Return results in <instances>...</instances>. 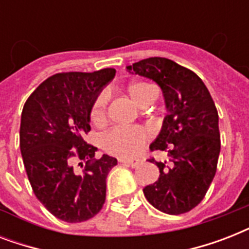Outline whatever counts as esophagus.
Returning a JSON list of instances; mask_svg holds the SVG:
<instances>
[{
	"label": "esophagus",
	"mask_w": 249,
	"mask_h": 249,
	"mask_svg": "<svg viewBox=\"0 0 249 249\" xmlns=\"http://www.w3.org/2000/svg\"><path fill=\"white\" fill-rule=\"evenodd\" d=\"M119 161L123 164H129V165L136 166V165H138V164H140L142 160L141 159H124V158H120V159H119Z\"/></svg>",
	"instance_id": "esophagus-1"
}]
</instances>
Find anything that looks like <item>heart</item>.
Here are the masks:
<instances>
[{
	"label": "heart",
	"mask_w": 249,
	"mask_h": 249,
	"mask_svg": "<svg viewBox=\"0 0 249 249\" xmlns=\"http://www.w3.org/2000/svg\"><path fill=\"white\" fill-rule=\"evenodd\" d=\"M125 91L128 97L141 107H146L155 99V89L142 81L130 83L126 86ZM106 109H107V97L105 94H101L94 101L90 111V119L94 124L99 125L105 121ZM147 141L148 133L143 128L140 126L115 128L102 138V146L106 151L112 155L128 158L138 154Z\"/></svg>",
	"instance_id": "heart-1"
}]
</instances>
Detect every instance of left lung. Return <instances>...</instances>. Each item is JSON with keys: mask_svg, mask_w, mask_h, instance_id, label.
I'll return each instance as SVG.
<instances>
[{"mask_svg": "<svg viewBox=\"0 0 249 249\" xmlns=\"http://www.w3.org/2000/svg\"><path fill=\"white\" fill-rule=\"evenodd\" d=\"M126 70L155 81L168 111L150 150L168 152L170 165L148 160L158 165L160 176L144 187V196L168 214L189 212L203 200L217 170L221 140L214 102L200 77L173 60L154 56Z\"/></svg>", "mask_w": 249, "mask_h": 249, "instance_id": "obj_1", "label": "left lung"}]
</instances>
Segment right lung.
Here are the masks:
<instances>
[{"instance_id":"1","label":"right lung","mask_w":249,"mask_h":249,"mask_svg":"<svg viewBox=\"0 0 249 249\" xmlns=\"http://www.w3.org/2000/svg\"><path fill=\"white\" fill-rule=\"evenodd\" d=\"M116 71L55 73L25 102L20 121V152L36 197L66 222L94 217L106 200V178L117 164L112 156L94 159L97 147L84 141L90 111ZM80 161L83 171L74 169Z\"/></svg>"}]
</instances>
